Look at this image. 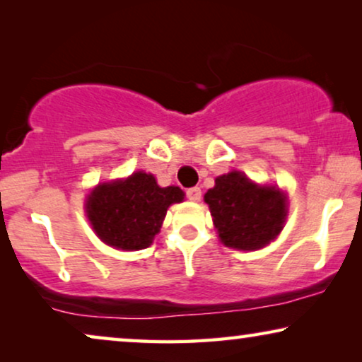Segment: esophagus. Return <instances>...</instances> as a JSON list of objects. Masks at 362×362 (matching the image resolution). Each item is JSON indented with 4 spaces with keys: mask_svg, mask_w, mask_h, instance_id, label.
Instances as JSON below:
<instances>
[{
    "mask_svg": "<svg viewBox=\"0 0 362 362\" xmlns=\"http://www.w3.org/2000/svg\"><path fill=\"white\" fill-rule=\"evenodd\" d=\"M186 197L189 201H194V202H197V201H201V187H189V189L186 191Z\"/></svg>",
    "mask_w": 362,
    "mask_h": 362,
    "instance_id": "1",
    "label": "esophagus"
}]
</instances>
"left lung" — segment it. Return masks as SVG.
<instances>
[{"mask_svg": "<svg viewBox=\"0 0 362 362\" xmlns=\"http://www.w3.org/2000/svg\"><path fill=\"white\" fill-rule=\"evenodd\" d=\"M204 201L221 240L232 249H262L284 227L285 196L275 187L254 185L239 171L217 177Z\"/></svg>", "mask_w": 362, "mask_h": 362, "instance_id": "1", "label": "left lung"}]
</instances>
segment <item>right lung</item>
<instances>
[{"mask_svg":"<svg viewBox=\"0 0 362 362\" xmlns=\"http://www.w3.org/2000/svg\"><path fill=\"white\" fill-rule=\"evenodd\" d=\"M185 199L176 186L160 187L155 176L138 171L125 181L103 182L87 201V216L105 244L122 250L150 247L173 202Z\"/></svg>","mask_w":362,"mask_h":362,"instance_id":"obj_1","label":"right lung"}]
</instances>
